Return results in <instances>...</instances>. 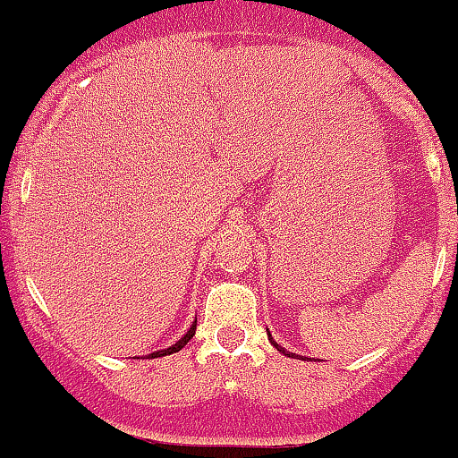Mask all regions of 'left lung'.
<instances>
[{
    "label": "left lung",
    "mask_w": 458,
    "mask_h": 458,
    "mask_svg": "<svg viewBox=\"0 0 458 458\" xmlns=\"http://www.w3.org/2000/svg\"><path fill=\"white\" fill-rule=\"evenodd\" d=\"M269 341H271V345H274V347H276V350H278V352H283V354H287V356H293V354H289V352H287V350H284V347H280V345H278V343H276V341H274V338H271V334H269Z\"/></svg>",
    "instance_id": "left-lung-1"
}]
</instances>
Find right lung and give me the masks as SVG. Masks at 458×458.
<instances>
[{"label": "right lung", "instance_id": "obj_1", "mask_svg": "<svg viewBox=\"0 0 458 458\" xmlns=\"http://www.w3.org/2000/svg\"><path fill=\"white\" fill-rule=\"evenodd\" d=\"M196 336V323L191 325V327H189V332L184 334L182 338H180L178 343H175V345H171V347H166V350H160V352H153V354H148V359H157V356H166V354H175V352H180L182 350L184 345H187L189 341H191V338Z\"/></svg>", "mask_w": 458, "mask_h": 458}]
</instances>
